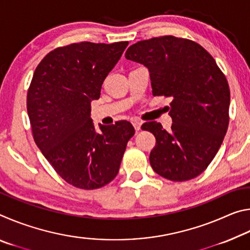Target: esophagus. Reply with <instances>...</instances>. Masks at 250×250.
I'll use <instances>...</instances> for the list:
<instances>
[{"instance_id":"1","label":"esophagus","mask_w":250,"mask_h":250,"mask_svg":"<svg viewBox=\"0 0 250 250\" xmlns=\"http://www.w3.org/2000/svg\"><path fill=\"white\" fill-rule=\"evenodd\" d=\"M132 125H133V126H134V129H135V131H139V130H140L141 129V122L140 121H137V120H135V121H133L132 122Z\"/></svg>"}]
</instances>
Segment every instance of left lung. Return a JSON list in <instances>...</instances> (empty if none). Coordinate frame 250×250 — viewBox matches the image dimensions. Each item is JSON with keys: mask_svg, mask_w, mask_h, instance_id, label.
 <instances>
[{"mask_svg": "<svg viewBox=\"0 0 250 250\" xmlns=\"http://www.w3.org/2000/svg\"><path fill=\"white\" fill-rule=\"evenodd\" d=\"M125 58L149 69L153 96L172 98L170 131L156 121L142 125L156 140L152 168L174 182L198 176L227 132L230 91L225 75L201 45L171 35L131 45Z\"/></svg>", "mask_w": 250, "mask_h": 250, "instance_id": "8db88e82", "label": "left lung"}]
</instances>
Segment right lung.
I'll return each instance as SVG.
<instances>
[{"label": "right lung", "instance_id": "add662e5", "mask_svg": "<svg viewBox=\"0 0 250 250\" xmlns=\"http://www.w3.org/2000/svg\"><path fill=\"white\" fill-rule=\"evenodd\" d=\"M128 42H82L58 47L42 59L27 92L34 141L59 176L83 189L110 183L119 172L126 143L134 134L129 121L99 125L90 117L92 100L119 61Z\"/></svg>", "mask_w": 250, "mask_h": 250}]
</instances>
